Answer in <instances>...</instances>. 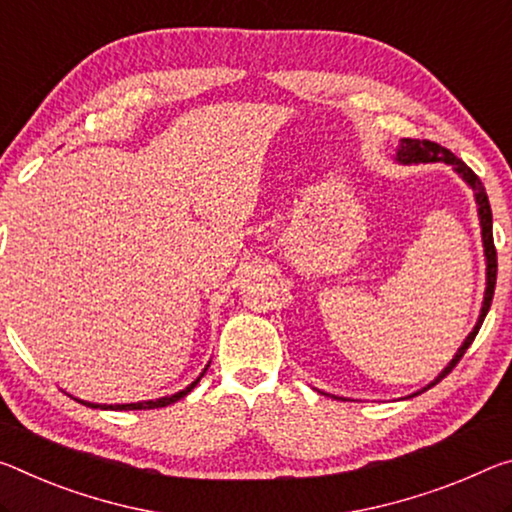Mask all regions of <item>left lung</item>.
I'll return each mask as SVG.
<instances>
[{
    "mask_svg": "<svg viewBox=\"0 0 512 512\" xmlns=\"http://www.w3.org/2000/svg\"><path fill=\"white\" fill-rule=\"evenodd\" d=\"M396 159L403 161V164H428V161H444V164H451L456 168V173L462 175V180H465L469 186L474 189V196H476V205H478V218H481V230H483V246H485V257H488V289H485V300H483V310L481 316H478V323L474 326V330L469 332V337L465 339V344L458 348L456 358L451 360L449 367H446L440 376L435 378V383H431L428 387H433L440 383L442 378L449 376L453 371V367L460 362L462 355L478 335V330L483 326V319L485 314H488L490 305H492V296H494V285H497V248H494V239H492V209H490V200H488V193H485V186L481 182V177H478L472 168H469L465 161L458 159L456 154L451 150L442 148L440 143H433V141H419V139H403L399 152H396ZM426 387V389H428Z\"/></svg>",
    "mask_w": 512,
    "mask_h": 512,
    "instance_id": "1",
    "label": "left lung"
}]
</instances>
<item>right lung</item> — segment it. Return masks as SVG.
Here are the masks:
<instances>
[{
    "label": "right lung",
    "instance_id": "obj_1",
    "mask_svg": "<svg viewBox=\"0 0 512 512\" xmlns=\"http://www.w3.org/2000/svg\"><path fill=\"white\" fill-rule=\"evenodd\" d=\"M207 371V369H205ZM205 371L200 373V378L205 376ZM200 378L198 380H193V383L186 387V389H182V392H177V394H173V396H166V399H157V401H143V403H127V405H95V403H86V401H79V403H84V405H88V408H102V410H152V408H166V405H170V403H175V401H180V399H184L186 394L191 392L193 387H196L198 383H200Z\"/></svg>",
    "mask_w": 512,
    "mask_h": 512
}]
</instances>
